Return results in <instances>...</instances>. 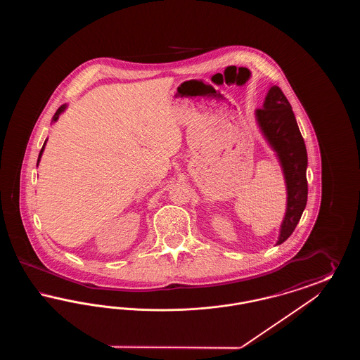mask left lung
I'll list each match as a JSON object with an SVG mask.
<instances>
[{
	"mask_svg": "<svg viewBox=\"0 0 360 360\" xmlns=\"http://www.w3.org/2000/svg\"><path fill=\"white\" fill-rule=\"evenodd\" d=\"M257 127L276 155L286 184V212L276 245L289 239L308 201V154L291 105L278 86H271L263 108L255 110Z\"/></svg>",
	"mask_w": 360,
	"mask_h": 360,
	"instance_id": "1",
	"label": "left lung"
}]
</instances>
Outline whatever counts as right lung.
Listing matches in <instances>:
<instances>
[{"mask_svg": "<svg viewBox=\"0 0 360 360\" xmlns=\"http://www.w3.org/2000/svg\"><path fill=\"white\" fill-rule=\"evenodd\" d=\"M68 109V103H63L58 110H56V113L53 115V117H52L51 122H56L58 119H59V116L65 112ZM47 140L49 139H46V141H44V144H43V147H41V150H40V154H39V158H37V166H39V163H40V159H41V155H43V151H44V147H46V143H47Z\"/></svg>", "mask_w": 360, "mask_h": 360, "instance_id": "1", "label": "right lung"}]
</instances>
